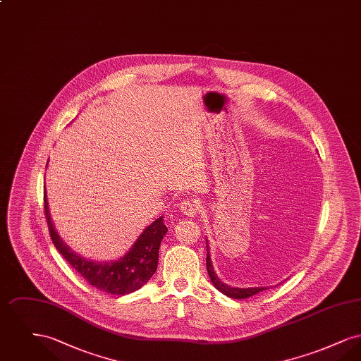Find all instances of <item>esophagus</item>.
Returning a JSON list of instances; mask_svg holds the SVG:
<instances>
[{
    "instance_id": "34e87169",
    "label": "esophagus",
    "mask_w": 361,
    "mask_h": 361,
    "mask_svg": "<svg viewBox=\"0 0 361 361\" xmlns=\"http://www.w3.org/2000/svg\"><path fill=\"white\" fill-rule=\"evenodd\" d=\"M180 209L188 216H195L200 211V207L195 199H185L180 203Z\"/></svg>"
}]
</instances>
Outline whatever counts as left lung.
I'll return each instance as SVG.
<instances>
[{
	"mask_svg": "<svg viewBox=\"0 0 361 361\" xmlns=\"http://www.w3.org/2000/svg\"><path fill=\"white\" fill-rule=\"evenodd\" d=\"M207 272L209 275V279L212 281V284L216 287V290L230 296V298H234V299H246V298H250L253 295H256L258 292L264 291V290H268V287H255V288H235V287H230L227 284H224V281H221V279L218 276L215 275L214 272V267H212V262H211V258H209V252H208V243H207Z\"/></svg>",
	"mask_w": 361,
	"mask_h": 361,
	"instance_id": "1",
	"label": "left lung"
}]
</instances>
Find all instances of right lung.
Returning <instances> with one entry per match:
<instances>
[{"instance_id":"1","label":"right lung","mask_w":361,"mask_h":361,"mask_svg":"<svg viewBox=\"0 0 361 361\" xmlns=\"http://www.w3.org/2000/svg\"><path fill=\"white\" fill-rule=\"evenodd\" d=\"M44 215L54 246L90 286L108 293L126 295L143 287L154 275L158 265L159 245L168 231L162 216L145 228L126 256L118 261L96 262L75 255L56 234L49 212L46 189Z\"/></svg>"}]
</instances>
